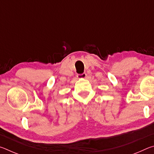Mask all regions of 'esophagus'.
<instances>
[{
  "instance_id": "1",
  "label": "esophagus",
  "mask_w": 154,
  "mask_h": 154,
  "mask_svg": "<svg viewBox=\"0 0 154 154\" xmlns=\"http://www.w3.org/2000/svg\"><path fill=\"white\" fill-rule=\"evenodd\" d=\"M87 76V74L85 73V72H83L82 74H78L77 75V77L78 78H79V79H82V78H85Z\"/></svg>"
}]
</instances>
